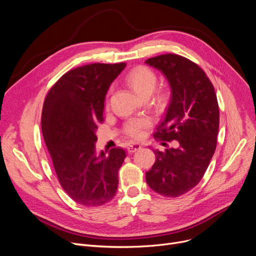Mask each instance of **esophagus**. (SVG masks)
Here are the masks:
<instances>
[{
	"label": "esophagus",
	"mask_w": 256,
	"mask_h": 256,
	"mask_svg": "<svg viewBox=\"0 0 256 256\" xmlns=\"http://www.w3.org/2000/svg\"><path fill=\"white\" fill-rule=\"evenodd\" d=\"M140 148H141V144H139V143H137V142H130V143H128V150L130 152H137V150H139Z\"/></svg>",
	"instance_id": "esophagus-1"
}]
</instances>
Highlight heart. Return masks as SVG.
<instances>
[{
	"instance_id": "b5f03b06",
	"label": "heart",
	"mask_w": 256,
	"mask_h": 256,
	"mask_svg": "<svg viewBox=\"0 0 256 256\" xmlns=\"http://www.w3.org/2000/svg\"><path fill=\"white\" fill-rule=\"evenodd\" d=\"M126 80L128 85L135 91L139 96L143 98H150L154 91L158 83L156 74L148 67L139 66L132 70ZM152 126V119L150 117H140L128 120L124 130L128 136L134 138H140L143 136L144 130Z\"/></svg>"
}]
</instances>
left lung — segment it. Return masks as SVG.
Segmentation results:
<instances>
[{
    "mask_svg": "<svg viewBox=\"0 0 256 256\" xmlns=\"http://www.w3.org/2000/svg\"><path fill=\"white\" fill-rule=\"evenodd\" d=\"M145 63L162 72L171 89L165 118L154 136L180 143L165 152L154 150L156 162L146 182L160 195L178 197L198 184L216 150L218 100L206 72L189 59L166 54Z\"/></svg>",
    "mask_w": 256,
    "mask_h": 256,
    "instance_id": "obj_1",
    "label": "left lung"
}]
</instances>
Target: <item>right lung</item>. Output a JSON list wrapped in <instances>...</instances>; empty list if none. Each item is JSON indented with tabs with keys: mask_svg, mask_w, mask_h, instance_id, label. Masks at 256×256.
Instances as JSON below:
<instances>
[{
	"mask_svg": "<svg viewBox=\"0 0 256 256\" xmlns=\"http://www.w3.org/2000/svg\"><path fill=\"white\" fill-rule=\"evenodd\" d=\"M126 63H93L63 74L44 100L42 130L63 190L76 202L102 206L116 194L118 170L126 156L120 147L96 150L106 94Z\"/></svg>",
	"mask_w": 256,
	"mask_h": 256,
	"instance_id": "obj_1",
	"label": "right lung"
}]
</instances>
